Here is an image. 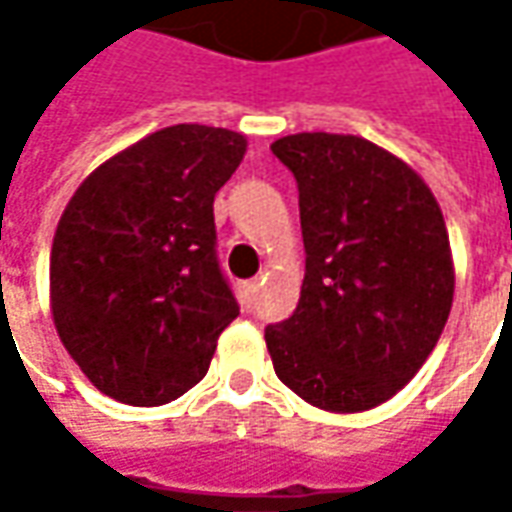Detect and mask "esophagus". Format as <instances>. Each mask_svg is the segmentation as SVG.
<instances>
[{
  "instance_id": "obj_1",
  "label": "esophagus",
  "mask_w": 512,
  "mask_h": 512,
  "mask_svg": "<svg viewBox=\"0 0 512 512\" xmlns=\"http://www.w3.org/2000/svg\"><path fill=\"white\" fill-rule=\"evenodd\" d=\"M259 296V279H250V282H242V302L245 305H253Z\"/></svg>"
}]
</instances>
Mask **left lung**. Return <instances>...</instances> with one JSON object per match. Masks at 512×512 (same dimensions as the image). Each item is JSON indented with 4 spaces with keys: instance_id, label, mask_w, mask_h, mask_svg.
Listing matches in <instances>:
<instances>
[{
    "instance_id": "left-lung-1",
    "label": "left lung",
    "mask_w": 512,
    "mask_h": 512,
    "mask_svg": "<svg viewBox=\"0 0 512 512\" xmlns=\"http://www.w3.org/2000/svg\"><path fill=\"white\" fill-rule=\"evenodd\" d=\"M270 150L299 185L305 282L265 330L276 376L330 413L393 399L427 362L453 307L442 207L424 179L362 136L293 133Z\"/></svg>"
}]
</instances>
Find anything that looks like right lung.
<instances>
[{"instance_id": "1", "label": "right lung", "mask_w": 512, "mask_h": 512, "mask_svg": "<svg viewBox=\"0 0 512 512\" xmlns=\"http://www.w3.org/2000/svg\"><path fill=\"white\" fill-rule=\"evenodd\" d=\"M245 150L227 128H162L110 156L65 207L50 313L70 359L110 399H179L239 316L216 259L213 196Z\"/></svg>"}]
</instances>
